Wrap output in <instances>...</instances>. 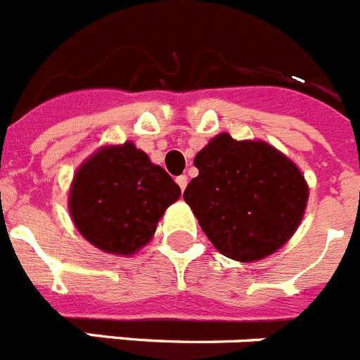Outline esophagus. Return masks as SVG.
Listing matches in <instances>:
<instances>
[{"instance_id": "esophagus-1", "label": "esophagus", "mask_w": 360, "mask_h": 360, "mask_svg": "<svg viewBox=\"0 0 360 360\" xmlns=\"http://www.w3.org/2000/svg\"><path fill=\"white\" fill-rule=\"evenodd\" d=\"M176 181H177V184H179V188L184 192V188H186V184H188V177H186V176H179Z\"/></svg>"}]
</instances>
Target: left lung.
<instances>
[{"instance_id":"obj_1","label":"left lung","mask_w":360,"mask_h":360,"mask_svg":"<svg viewBox=\"0 0 360 360\" xmlns=\"http://www.w3.org/2000/svg\"><path fill=\"white\" fill-rule=\"evenodd\" d=\"M183 198L202 232L226 257L264 259L286 245L308 202L304 176L264 141H236L219 134L195 155Z\"/></svg>"}]
</instances>
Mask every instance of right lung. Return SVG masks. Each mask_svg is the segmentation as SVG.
<instances>
[{"label": "right lung", "instance_id": "obj_1", "mask_svg": "<svg viewBox=\"0 0 360 360\" xmlns=\"http://www.w3.org/2000/svg\"><path fill=\"white\" fill-rule=\"evenodd\" d=\"M181 195L167 172L134 143L103 146L77 168L68 210L79 233L106 254L132 255Z\"/></svg>", "mask_w": 360, "mask_h": 360}]
</instances>
